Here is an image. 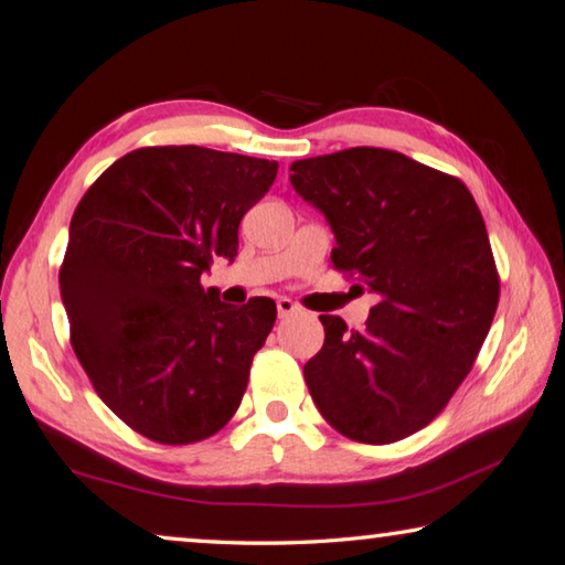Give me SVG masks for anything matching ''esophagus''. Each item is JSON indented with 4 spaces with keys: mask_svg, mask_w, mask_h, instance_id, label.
<instances>
[{
    "mask_svg": "<svg viewBox=\"0 0 565 565\" xmlns=\"http://www.w3.org/2000/svg\"><path fill=\"white\" fill-rule=\"evenodd\" d=\"M276 311H279V318H289L294 313H301V306H296L291 298H279L276 301Z\"/></svg>",
    "mask_w": 565,
    "mask_h": 565,
    "instance_id": "obj_1",
    "label": "esophagus"
}]
</instances>
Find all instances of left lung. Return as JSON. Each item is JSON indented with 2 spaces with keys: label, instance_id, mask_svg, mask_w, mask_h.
<instances>
[{
  "label": "left lung",
  "instance_id": "left-lung-1",
  "mask_svg": "<svg viewBox=\"0 0 565 565\" xmlns=\"http://www.w3.org/2000/svg\"><path fill=\"white\" fill-rule=\"evenodd\" d=\"M291 185L333 227V267L380 296L360 333L320 316L308 392L358 444L412 436L468 377L500 303L480 207L456 175L374 147L294 161Z\"/></svg>",
  "mask_w": 565,
  "mask_h": 565
}]
</instances>
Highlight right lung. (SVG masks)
Instances as JSON below:
<instances>
[{"label":"right lung","mask_w":565,"mask_h":565,"mask_svg":"<svg viewBox=\"0 0 565 565\" xmlns=\"http://www.w3.org/2000/svg\"><path fill=\"white\" fill-rule=\"evenodd\" d=\"M279 163L143 147L87 188L58 271L75 358L131 430L163 446L215 436L276 320L271 298L227 306L201 276L237 257V230Z\"/></svg>","instance_id":"1"}]
</instances>
